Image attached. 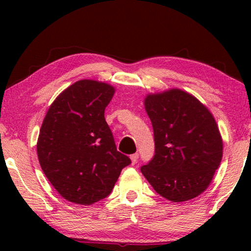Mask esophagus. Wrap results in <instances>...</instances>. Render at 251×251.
<instances>
[{"mask_svg": "<svg viewBox=\"0 0 251 251\" xmlns=\"http://www.w3.org/2000/svg\"><path fill=\"white\" fill-rule=\"evenodd\" d=\"M130 159H131V163H132V164H136L137 162H138V159H139V155H138V153H136V154H132V155L130 156Z\"/></svg>", "mask_w": 251, "mask_h": 251, "instance_id": "obj_1", "label": "esophagus"}]
</instances>
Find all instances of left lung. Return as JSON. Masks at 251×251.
<instances>
[{"instance_id":"8db88e82","label":"left lung","mask_w":251,"mask_h":251,"mask_svg":"<svg viewBox=\"0 0 251 251\" xmlns=\"http://www.w3.org/2000/svg\"><path fill=\"white\" fill-rule=\"evenodd\" d=\"M145 109L154 132V156L140 168L161 197L191 200L211 183L223 156L217 123L197 98L179 89L149 95Z\"/></svg>"}]
</instances>
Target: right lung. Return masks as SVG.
I'll use <instances>...</instances> for the list:
<instances>
[{
  "label": "right lung",
  "instance_id": "obj_1",
  "mask_svg": "<svg viewBox=\"0 0 251 251\" xmlns=\"http://www.w3.org/2000/svg\"><path fill=\"white\" fill-rule=\"evenodd\" d=\"M114 91L102 82H75L51 104L41 126V168L58 193L74 203L108 197L121 170L131 163L116 150L104 116Z\"/></svg>",
  "mask_w": 251,
  "mask_h": 251
}]
</instances>
